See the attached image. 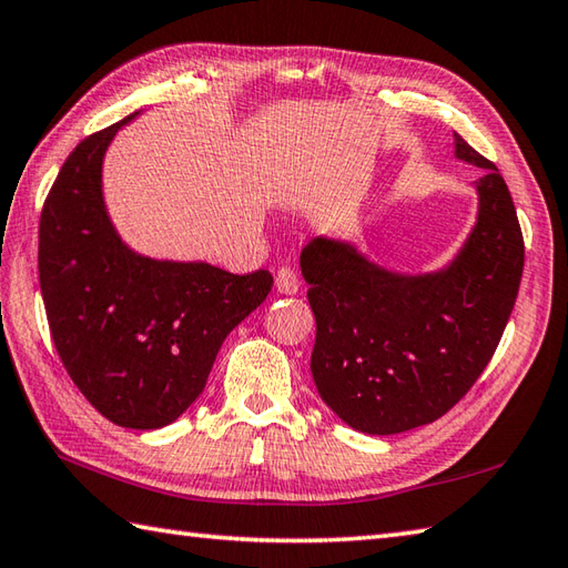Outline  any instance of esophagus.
<instances>
[{
  "label": "esophagus",
  "mask_w": 568,
  "mask_h": 568,
  "mask_svg": "<svg viewBox=\"0 0 568 568\" xmlns=\"http://www.w3.org/2000/svg\"><path fill=\"white\" fill-rule=\"evenodd\" d=\"M275 291L281 295H295L300 291V281L293 268L283 265V268L275 273Z\"/></svg>",
  "instance_id": "1"
}]
</instances>
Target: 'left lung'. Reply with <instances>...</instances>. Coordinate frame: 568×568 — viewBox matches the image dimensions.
<instances>
[{
	"instance_id": "1",
	"label": "left lung",
	"mask_w": 568,
	"mask_h": 568,
	"mask_svg": "<svg viewBox=\"0 0 568 568\" xmlns=\"http://www.w3.org/2000/svg\"><path fill=\"white\" fill-rule=\"evenodd\" d=\"M453 144L483 176L475 226L443 268L398 273L327 236L300 253L317 322L315 386L344 424L369 436L448 414L493 359L517 300L525 241L513 196L458 132Z\"/></svg>"
}]
</instances>
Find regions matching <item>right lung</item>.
Segmentation results:
<instances>
[{
    "label": "right lung",
    "mask_w": 568,
    "mask_h": 568,
    "mask_svg": "<svg viewBox=\"0 0 568 568\" xmlns=\"http://www.w3.org/2000/svg\"><path fill=\"white\" fill-rule=\"evenodd\" d=\"M132 113L85 138L43 202L39 283L55 352L115 426H170L204 392L229 332L271 293L273 275L132 251L110 221L103 160Z\"/></svg>",
    "instance_id": "1"
}]
</instances>
